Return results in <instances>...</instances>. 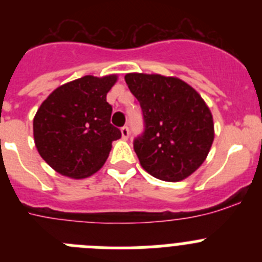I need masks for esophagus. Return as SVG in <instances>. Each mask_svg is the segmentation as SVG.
Returning <instances> with one entry per match:
<instances>
[{
	"mask_svg": "<svg viewBox=\"0 0 262 262\" xmlns=\"http://www.w3.org/2000/svg\"><path fill=\"white\" fill-rule=\"evenodd\" d=\"M120 133H122V138H123L124 140H127V139H128V136H129L128 127H127V126L122 127V128H120Z\"/></svg>",
	"mask_w": 262,
	"mask_h": 262,
	"instance_id": "34e87169",
	"label": "esophagus"
}]
</instances>
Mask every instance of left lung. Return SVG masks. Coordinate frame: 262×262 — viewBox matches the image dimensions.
<instances>
[{"label":"left lung","mask_w":262,"mask_h":262,"mask_svg":"<svg viewBox=\"0 0 262 262\" xmlns=\"http://www.w3.org/2000/svg\"><path fill=\"white\" fill-rule=\"evenodd\" d=\"M124 80L143 111L144 131L134 140L142 166L163 181L189 177L214 142L211 111L202 97L177 77L128 73Z\"/></svg>","instance_id":"1"}]
</instances>
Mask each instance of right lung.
Segmentation results:
<instances>
[{"instance_id":"obj_1","label":"right lung","mask_w":262,"mask_h":262,"mask_svg":"<svg viewBox=\"0 0 262 262\" xmlns=\"http://www.w3.org/2000/svg\"><path fill=\"white\" fill-rule=\"evenodd\" d=\"M117 75L84 76L55 89L36 111L34 140L41 159L57 173L85 178L102 168L111 143L122 136L110 123L106 101Z\"/></svg>"}]
</instances>
